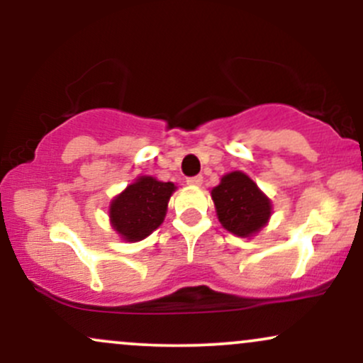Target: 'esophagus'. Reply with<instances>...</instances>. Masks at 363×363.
I'll return each instance as SVG.
<instances>
[{
    "mask_svg": "<svg viewBox=\"0 0 363 363\" xmlns=\"http://www.w3.org/2000/svg\"><path fill=\"white\" fill-rule=\"evenodd\" d=\"M186 182H187V184H191V186H199V184H203V177L201 176L187 177Z\"/></svg>",
    "mask_w": 363,
    "mask_h": 363,
    "instance_id": "1",
    "label": "esophagus"
}]
</instances>
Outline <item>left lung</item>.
Listing matches in <instances>:
<instances>
[{
    "label": "left lung",
    "instance_id": "1",
    "mask_svg": "<svg viewBox=\"0 0 363 363\" xmlns=\"http://www.w3.org/2000/svg\"><path fill=\"white\" fill-rule=\"evenodd\" d=\"M220 223L232 234L249 237L259 232L272 215L269 199L242 172H230L211 191Z\"/></svg>",
    "mask_w": 363,
    "mask_h": 363
}]
</instances>
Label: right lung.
<instances>
[{
  "instance_id": "add662e5",
  "label": "right lung",
  "mask_w": 363,
  "mask_h": 363,
  "mask_svg": "<svg viewBox=\"0 0 363 363\" xmlns=\"http://www.w3.org/2000/svg\"><path fill=\"white\" fill-rule=\"evenodd\" d=\"M176 186L153 177H140L111 205V222L124 240H141L164 222Z\"/></svg>"
}]
</instances>
